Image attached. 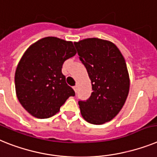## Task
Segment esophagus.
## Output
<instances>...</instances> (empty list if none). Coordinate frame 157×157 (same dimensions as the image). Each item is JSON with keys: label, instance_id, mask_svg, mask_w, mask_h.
I'll list each match as a JSON object with an SVG mask.
<instances>
[{"label": "esophagus", "instance_id": "esophagus-1", "mask_svg": "<svg viewBox=\"0 0 157 157\" xmlns=\"http://www.w3.org/2000/svg\"><path fill=\"white\" fill-rule=\"evenodd\" d=\"M73 89H74V91L76 93V92H77V89H78V85H75V86L73 87Z\"/></svg>", "mask_w": 157, "mask_h": 157}]
</instances>
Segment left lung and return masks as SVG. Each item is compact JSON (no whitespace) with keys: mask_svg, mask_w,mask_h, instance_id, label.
Returning a JSON list of instances; mask_svg holds the SVG:
<instances>
[{"mask_svg":"<svg viewBox=\"0 0 157 157\" xmlns=\"http://www.w3.org/2000/svg\"><path fill=\"white\" fill-rule=\"evenodd\" d=\"M74 44L93 90L86 101L78 102L81 115L89 123L102 124L120 113L128 95L130 80L125 60L109 40L87 38Z\"/></svg>","mask_w":157,"mask_h":157,"instance_id":"8db88e82","label":"left lung"}]
</instances>
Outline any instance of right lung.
<instances>
[{"label": "right lung", "mask_w": 157, "mask_h": 157, "mask_svg": "<svg viewBox=\"0 0 157 157\" xmlns=\"http://www.w3.org/2000/svg\"><path fill=\"white\" fill-rule=\"evenodd\" d=\"M76 53L73 43L55 36L37 40L27 48L15 72L16 94L34 117L54 116L74 90L61 72L64 62Z\"/></svg>", "instance_id": "add662e5"}]
</instances>
